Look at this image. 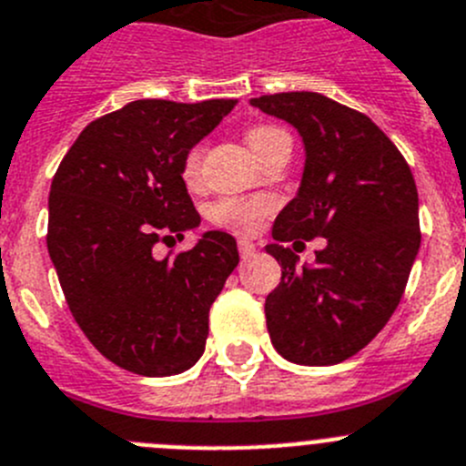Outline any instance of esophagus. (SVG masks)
Returning <instances> with one entry per match:
<instances>
[{"label": "esophagus", "mask_w": 466, "mask_h": 466, "mask_svg": "<svg viewBox=\"0 0 466 466\" xmlns=\"http://www.w3.org/2000/svg\"><path fill=\"white\" fill-rule=\"evenodd\" d=\"M238 255H241V259L243 262H248V259H253L255 255H258V246H255V243H250V241H238Z\"/></svg>", "instance_id": "esophagus-1"}]
</instances>
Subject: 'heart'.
Wrapping results in <instances>:
<instances>
[{"mask_svg": "<svg viewBox=\"0 0 466 466\" xmlns=\"http://www.w3.org/2000/svg\"><path fill=\"white\" fill-rule=\"evenodd\" d=\"M280 135L285 133L276 126H258L248 130V145L258 158H262L268 145ZM199 169H202V145H195L184 156V165H181V177L186 184H195L199 179ZM271 211L273 202L268 198H220L208 207V220L229 232L255 234L271 216Z\"/></svg>", "mask_w": 466, "mask_h": 466, "instance_id": "obj_1", "label": "heart"}]
</instances>
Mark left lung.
<instances>
[{
  "label": "left lung",
  "instance_id": "8db88e82",
  "mask_svg": "<svg viewBox=\"0 0 466 466\" xmlns=\"http://www.w3.org/2000/svg\"><path fill=\"white\" fill-rule=\"evenodd\" d=\"M301 133L306 169L299 195L273 223L267 253L282 267L264 303L278 354L299 365H336L386 326L420 246L419 193L410 165L363 112L315 94L253 98ZM327 238L312 268H296L284 243Z\"/></svg>",
  "mask_w": 466,
  "mask_h": 466
}]
</instances>
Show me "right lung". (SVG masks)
I'll use <instances>...</instances> for the list:
<instances>
[{
    "label": "right lung",
    "mask_w": 466,
    "mask_h": 466,
    "mask_svg": "<svg viewBox=\"0 0 466 466\" xmlns=\"http://www.w3.org/2000/svg\"><path fill=\"white\" fill-rule=\"evenodd\" d=\"M234 103H128L91 121L52 179L47 253L71 315L96 350L135 375L198 363L208 310L238 264L225 232L154 258L156 243L199 225L181 165Z\"/></svg>",
    "instance_id": "right-lung-1"
}]
</instances>
